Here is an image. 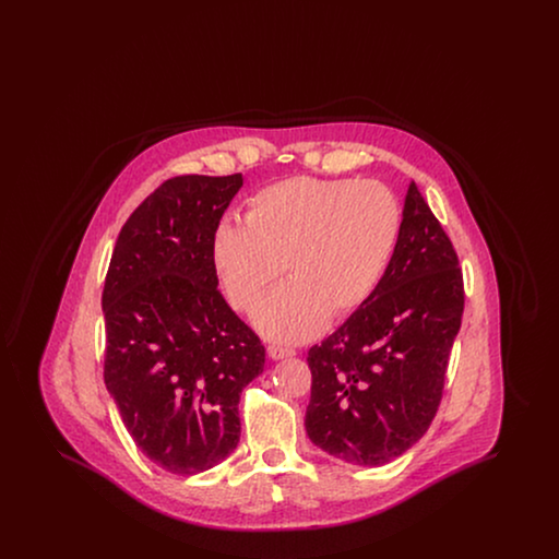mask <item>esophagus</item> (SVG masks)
I'll return each mask as SVG.
<instances>
[{"label":"esophagus","instance_id":"obj_1","mask_svg":"<svg viewBox=\"0 0 559 559\" xmlns=\"http://www.w3.org/2000/svg\"><path fill=\"white\" fill-rule=\"evenodd\" d=\"M267 356H270L272 360H283V358L295 356V349H292V347L278 346V344H270V346H267Z\"/></svg>","mask_w":559,"mask_h":559}]
</instances>
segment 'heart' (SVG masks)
I'll return each instance as SVG.
<instances>
[{"mask_svg":"<svg viewBox=\"0 0 559 559\" xmlns=\"http://www.w3.org/2000/svg\"><path fill=\"white\" fill-rule=\"evenodd\" d=\"M400 222L399 199L381 182L293 178L255 192L245 222L219 219L210 258L240 312L253 308L283 264L289 281L258 304L253 324L270 340L297 344L371 297L392 260Z\"/></svg>","mask_w":559,"mask_h":559,"instance_id":"obj_1","label":"heart"}]
</instances>
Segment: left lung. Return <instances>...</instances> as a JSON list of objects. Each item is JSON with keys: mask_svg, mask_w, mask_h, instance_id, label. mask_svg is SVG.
<instances>
[{"mask_svg": "<svg viewBox=\"0 0 559 559\" xmlns=\"http://www.w3.org/2000/svg\"><path fill=\"white\" fill-rule=\"evenodd\" d=\"M465 306L449 235L411 182L399 240L371 297L310 347L306 431L354 465H385L427 431Z\"/></svg>", "mask_w": 559, "mask_h": 559, "instance_id": "1", "label": "left lung"}]
</instances>
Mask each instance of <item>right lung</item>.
Segmentation results:
<instances>
[{"instance_id": "right-lung-1", "label": "right lung", "mask_w": 559, "mask_h": 559, "mask_svg": "<svg viewBox=\"0 0 559 559\" xmlns=\"http://www.w3.org/2000/svg\"><path fill=\"white\" fill-rule=\"evenodd\" d=\"M242 176H176L128 217L108 264L105 383L135 447L176 476L237 449L239 400L266 349L213 272V228Z\"/></svg>"}]
</instances>
